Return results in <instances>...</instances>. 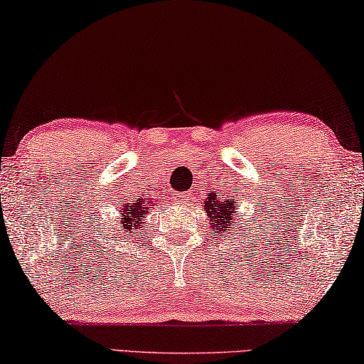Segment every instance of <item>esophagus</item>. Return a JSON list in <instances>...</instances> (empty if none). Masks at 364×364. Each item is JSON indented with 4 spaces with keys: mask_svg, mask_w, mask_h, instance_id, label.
Here are the masks:
<instances>
[{
    "mask_svg": "<svg viewBox=\"0 0 364 364\" xmlns=\"http://www.w3.org/2000/svg\"><path fill=\"white\" fill-rule=\"evenodd\" d=\"M176 195H177V197H174L176 200H186V198H188L187 193H176Z\"/></svg>",
    "mask_w": 364,
    "mask_h": 364,
    "instance_id": "esophagus-1",
    "label": "esophagus"
}]
</instances>
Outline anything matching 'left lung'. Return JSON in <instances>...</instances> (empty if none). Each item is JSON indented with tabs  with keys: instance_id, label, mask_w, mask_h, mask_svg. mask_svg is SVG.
<instances>
[{
	"instance_id": "obj_1",
	"label": "left lung",
	"mask_w": 364,
	"mask_h": 364,
	"mask_svg": "<svg viewBox=\"0 0 364 364\" xmlns=\"http://www.w3.org/2000/svg\"><path fill=\"white\" fill-rule=\"evenodd\" d=\"M236 206H237V200L234 198L220 197V195L216 193L206 195L203 210L206 211V215L210 216V221H211L210 225L215 229V232L229 231V226L237 220ZM240 220H242V218H240Z\"/></svg>"
}]
</instances>
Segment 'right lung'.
<instances>
[{
    "instance_id": "obj_1",
    "label": "right lung",
    "mask_w": 364,
    "mask_h": 364,
    "mask_svg": "<svg viewBox=\"0 0 364 364\" xmlns=\"http://www.w3.org/2000/svg\"><path fill=\"white\" fill-rule=\"evenodd\" d=\"M154 205H151V201L148 198L139 197L136 200H133L132 203H127L122 206V213H120L122 229H124L125 232H135L139 228H143L144 216L148 215L149 208H153Z\"/></svg>"
}]
</instances>
